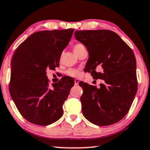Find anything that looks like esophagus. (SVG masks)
Segmentation results:
<instances>
[{
  "label": "esophagus",
  "instance_id": "obj_1",
  "mask_svg": "<svg viewBox=\"0 0 150 150\" xmlns=\"http://www.w3.org/2000/svg\"><path fill=\"white\" fill-rule=\"evenodd\" d=\"M79 79H75V85H78V84H79Z\"/></svg>",
  "mask_w": 150,
  "mask_h": 150
}]
</instances>
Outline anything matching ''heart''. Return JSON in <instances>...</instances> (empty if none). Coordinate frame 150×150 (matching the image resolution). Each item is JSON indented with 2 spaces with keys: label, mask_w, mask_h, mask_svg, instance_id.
Returning <instances> with one entry per match:
<instances>
[{
  "label": "heart",
  "mask_w": 150,
  "mask_h": 150,
  "mask_svg": "<svg viewBox=\"0 0 150 150\" xmlns=\"http://www.w3.org/2000/svg\"><path fill=\"white\" fill-rule=\"evenodd\" d=\"M83 46H84V45H83L82 43H76V44H75L73 46L74 52H75V51H77V50H79V48H81V47H83ZM66 74L69 77H77L80 75L81 72L79 69H69L66 71Z\"/></svg>",
  "instance_id": "1"
}]
</instances>
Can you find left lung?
Masks as SVG:
<instances>
[{"mask_svg":"<svg viewBox=\"0 0 150 150\" xmlns=\"http://www.w3.org/2000/svg\"><path fill=\"white\" fill-rule=\"evenodd\" d=\"M75 37L86 47V71L100 87L81 82L80 100L84 116L93 124L107 126L127 115L137 92L136 62L132 48L114 32L107 30H77ZM100 67L101 71L97 69Z\"/></svg>","mask_w":150,"mask_h":150,"instance_id":"8db88e82","label":"left lung"}]
</instances>
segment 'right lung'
<instances>
[{"instance_id": "1", "label": "right lung", "mask_w": 150, "mask_h": 150, "mask_svg": "<svg viewBox=\"0 0 150 150\" xmlns=\"http://www.w3.org/2000/svg\"><path fill=\"white\" fill-rule=\"evenodd\" d=\"M73 29L39 31L18 45L11 62L9 90L21 114L35 125H48L64 113L74 81L64 78L50 86L46 71L59 66L62 51Z\"/></svg>"}]
</instances>
